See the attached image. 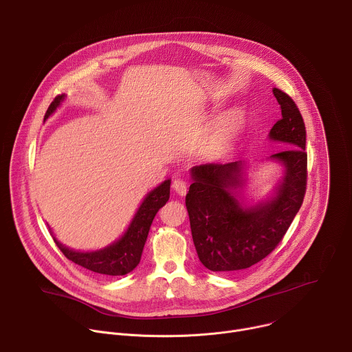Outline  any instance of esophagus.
<instances>
[{
  "mask_svg": "<svg viewBox=\"0 0 352 352\" xmlns=\"http://www.w3.org/2000/svg\"><path fill=\"white\" fill-rule=\"evenodd\" d=\"M173 189L179 196H184V195H186V182H184L182 179H175V181H173Z\"/></svg>",
  "mask_w": 352,
  "mask_h": 352,
  "instance_id": "34e87169",
  "label": "esophagus"
}]
</instances>
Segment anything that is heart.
Listing matches in <instances>:
<instances>
[{"mask_svg": "<svg viewBox=\"0 0 352 352\" xmlns=\"http://www.w3.org/2000/svg\"><path fill=\"white\" fill-rule=\"evenodd\" d=\"M235 124H236V117H228L227 120H224V121L221 122V125H220V126L217 128V131H216V135H214L216 140L221 142L223 139H226V136H227L228 132L235 126Z\"/></svg>", "mask_w": 352, "mask_h": 352, "instance_id": "heart-1", "label": "heart"}]
</instances>
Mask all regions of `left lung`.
I'll return each mask as SVG.
<instances>
[{
	"label": "left lung",
	"mask_w": 352,
	"mask_h": 352,
	"mask_svg": "<svg viewBox=\"0 0 352 352\" xmlns=\"http://www.w3.org/2000/svg\"><path fill=\"white\" fill-rule=\"evenodd\" d=\"M281 118L269 138L287 143L270 156L284 166L274 196L266 202L243 208L238 199L243 186L241 160L216 162L190 168L192 184L185 197L190 231L199 261L212 272H236L256 265L281 242L307 192V131L294 100L274 87Z\"/></svg>",
	"instance_id": "obj_1"
}]
</instances>
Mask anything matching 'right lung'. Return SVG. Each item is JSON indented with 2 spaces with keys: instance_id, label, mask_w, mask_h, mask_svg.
Instances as JSON below:
<instances>
[{
  "instance_id": "add662e5",
  "label": "right lung",
  "mask_w": 352,
  "mask_h": 352,
  "mask_svg": "<svg viewBox=\"0 0 352 352\" xmlns=\"http://www.w3.org/2000/svg\"><path fill=\"white\" fill-rule=\"evenodd\" d=\"M64 98L65 94H61L53 100V103L47 109L44 120H47L57 110ZM170 184L171 179H166L163 184L146 195L128 230L114 243L103 249L94 250V252H79V250L67 248L60 241H57L56 236H53L56 245L69 261L94 273L124 276L132 272L140 262L143 246L156 213L170 199Z\"/></svg>"
}]
</instances>
